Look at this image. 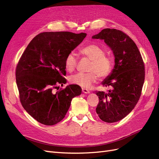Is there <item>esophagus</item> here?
I'll return each instance as SVG.
<instances>
[{
	"instance_id": "1",
	"label": "esophagus",
	"mask_w": 159,
	"mask_h": 159,
	"mask_svg": "<svg viewBox=\"0 0 159 159\" xmlns=\"http://www.w3.org/2000/svg\"><path fill=\"white\" fill-rule=\"evenodd\" d=\"M82 92H83L84 93L88 94V93H90V91H89L88 89H82Z\"/></svg>"
}]
</instances>
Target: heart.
I'll list each match as a JSON object with an SVG mask.
<instances>
[{
  "label": "heart",
  "mask_w": 159,
  "mask_h": 159,
  "mask_svg": "<svg viewBox=\"0 0 159 159\" xmlns=\"http://www.w3.org/2000/svg\"><path fill=\"white\" fill-rule=\"evenodd\" d=\"M83 56L91 60L88 71L89 73H77L70 76V81L71 84L83 88H89L91 84L95 83L99 76L100 78L107 77L113 69V60L110 57L105 55V52L102 48L89 44L84 47L80 50ZM78 63L75 56L73 53L66 57L65 67L68 71L75 70Z\"/></svg>",
  "instance_id": "b5f03b06"
}]
</instances>
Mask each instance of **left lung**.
I'll list each match as a JSON object with an SVG mask.
<instances>
[{
    "mask_svg": "<svg viewBox=\"0 0 159 159\" xmlns=\"http://www.w3.org/2000/svg\"><path fill=\"white\" fill-rule=\"evenodd\" d=\"M92 38L103 40L115 57L114 68L102 83L111 89L96 91L99 99L96 113L105 122H117L131 113L140 98L145 66L135 43L122 31L105 28Z\"/></svg>",
    "mask_w": 159,
    "mask_h": 159,
    "instance_id": "8db88e82",
    "label": "left lung"
}]
</instances>
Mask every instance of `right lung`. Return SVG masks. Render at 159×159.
<instances>
[{
	"mask_svg": "<svg viewBox=\"0 0 159 159\" xmlns=\"http://www.w3.org/2000/svg\"><path fill=\"white\" fill-rule=\"evenodd\" d=\"M85 33L46 32L36 36L22 54L16 69L21 104L39 123L54 125L65 117L74 98L81 93L71 84L56 93L53 88L66 84L65 59L86 36Z\"/></svg>",
	"mask_w": 159,
	"mask_h": 159,
	"instance_id": "obj_1",
	"label": "right lung"
}]
</instances>
